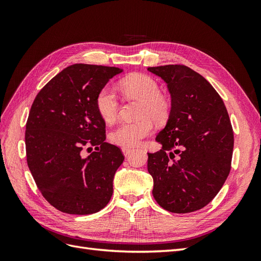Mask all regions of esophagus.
Returning <instances> with one entry per match:
<instances>
[{"mask_svg":"<svg viewBox=\"0 0 261 261\" xmlns=\"http://www.w3.org/2000/svg\"><path fill=\"white\" fill-rule=\"evenodd\" d=\"M133 150L134 149H132V148H122V151H123V154L125 155V156H127L130 152H133Z\"/></svg>","mask_w":261,"mask_h":261,"instance_id":"esophagus-1","label":"esophagus"}]
</instances>
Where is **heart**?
I'll return each mask as SVG.
<instances>
[{
    "label": "heart",
    "instance_id": "obj_1",
    "mask_svg": "<svg viewBox=\"0 0 261 261\" xmlns=\"http://www.w3.org/2000/svg\"><path fill=\"white\" fill-rule=\"evenodd\" d=\"M120 88L129 97L144 100L141 107V116H151L162 120L168 113V103L161 96L160 86L152 77L145 74H132L120 82ZM96 106L100 116L107 123H112L118 114L120 102L112 87L105 86L100 89L96 98ZM153 129L150 118H141L135 122H123L111 133L110 139L113 144L133 148L138 146Z\"/></svg>",
    "mask_w": 261,
    "mask_h": 261
}]
</instances>
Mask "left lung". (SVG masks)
Wrapping results in <instances>:
<instances>
[{"label":"left lung","mask_w":261,"mask_h":261,"mask_svg":"<svg viewBox=\"0 0 261 261\" xmlns=\"http://www.w3.org/2000/svg\"><path fill=\"white\" fill-rule=\"evenodd\" d=\"M167 84L171 110L155 140L160 151L148 153L152 195L170 212L187 213L208 204L231 170L233 129L216 89L185 65L148 67Z\"/></svg>","instance_id":"1"}]
</instances>
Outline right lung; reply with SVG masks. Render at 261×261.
Masks as SVG:
<instances>
[{"label": "right lung", "mask_w": 261, "mask_h": 261, "mask_svg": "<svg viewBox=\"0 0 261 261\" xmlns=\"http://www.w3.org/2000/svg\"><path fill=\"white\" fill-rule=\"evenodd\" d=\"M122 68L73 64L37 94L26 124L28 168L42 196L68 215L103 209L124 161L121 149L106 143V122L98 112L100 89ZM98 152L85 157L82 150Z\"/></svg>", "instance_id": "add662e5"}]
</instances>
